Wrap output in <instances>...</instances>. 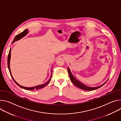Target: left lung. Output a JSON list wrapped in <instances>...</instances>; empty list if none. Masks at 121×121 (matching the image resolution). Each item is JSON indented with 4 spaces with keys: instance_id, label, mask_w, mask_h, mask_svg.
<instances>
[{
    "instance_id": "obj_1",
    "label": "left lung",
    "mask_w": 121,
    "mask_h": 121,
    "mask_svg": "<svg viewBox=\"0 0 121 121\" xmlns=\"http://www.w3.org/2000/svg\"><path fill=\"white\" fill-rule=\"evenodd\" d=\"M68 73H69V77H70V80L72 82V83L75 86H76L77 87H79V88H81L82 89H83V90H86V91H92V90H95V89H97L99 88H100L102 86H103L106 82L107 81L104 83L103 85H101L100 86H97V87H89V86H87L85 85H84L83 84H82V83H81L80 82H79L78 80H77L76 78H75L74 77V76H73V75L72 74V73H71V71L70 70V69L69 68H68Z\"/></svg>"
}]
</instances>
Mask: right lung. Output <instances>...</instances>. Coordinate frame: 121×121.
I'll use <instances>...</instances> for the list:
<instances>
[{
    "instance_id": "right-lung-1",
    "label": "right lung",
    "mask_w": 121,
    "mask_h": 121,
    "mask_svg": "<svg viewBox=\"0 0 121 121\" xmlns=\"http://www.w3.org/2000/svg\"><path fill=\"white\" fill-rule=\"evenodd\" d=\"M28 33V30L27 29H26L24 31H23L20 34L17 35L14 38V40H13V42H12V44L14 43L15 41H17V40L20 39L21 38H22L23 37H24V36H25ZM10 52H11V49H10L9 50V54H8V69L9 70V73H10V75L12 78V79L13 80V81H14V82L18 86H19L20 87H21V88H23V89H26V90H34V89H41L43 87H44V86H45L46 85H47L50 82V81L51 80V77H52V75L51 76V77L49 79V80H48V81H47L46 83H45V84H43V85H39V86H35V87H24V86H22L20 85H19L14 80V79H13L12 75H11V71H10V65H9V62H10V55H11V54H10ZM51 74H52V73H51Z\"/></svg>"
}]
</instances>
